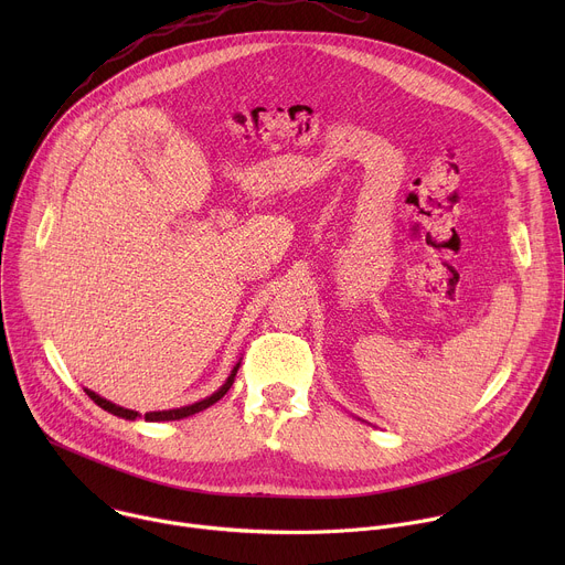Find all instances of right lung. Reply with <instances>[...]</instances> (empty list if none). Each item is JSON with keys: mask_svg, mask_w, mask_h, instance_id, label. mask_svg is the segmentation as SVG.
Instances as JSON below:
<instances>
[{"mask_svg": "<svg viewBox=\"0 0 565 565\" xmlns=\"http://www.w3.org/2000/svg\"><path fill=\"white\" fill-rule=\"evenodd\" d=\"M238 366H241V362H238V364L232 369V373L227 375L225 384H223L218 391H214L212 395H207V397H203V399L194 402V405L181 407V409H168V412H149V414H145V420H149V423H160V420H181V418L194 416V414H199V412H203V409L212 407L216 399H221V397H223V395L230 391V386H232V382H234V375H236ZM85 391H87V395H89V397L96 402L98 407H103L105 412H109V414H114V416H118V418H125V420H136V418L140 416L138 412H131V409H125V407H118V405H114V402H109V399L100 397L98 393H94V391H89V388H85Z\"/></svg>", "mask_w": 565, "mask_h": 565, "instance_id": "obj_1", "label": "right lung"}]
</instances>
